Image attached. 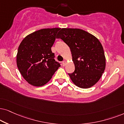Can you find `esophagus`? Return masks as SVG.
<instances>
[{"mask_svg":"<svg viewBox=\"0 0 124 124\" xmlns=\"http://www.w3.org/2000/svg\"><path fill=\"white\" fill-rule=\"evenodd\" d=\"M66 61L65 60H64L63 62H62V65H63V66H65V65H66Z\"/></svg>","mask_w":124,"mask_h":124,"instance_id":"obj_1","label":"esophagus"}]
</instances>
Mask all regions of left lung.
<instances>
[{"label":"left lung","mask_w":124,"mask_h":124,"mask_svg":"<svg viewBox=\"0 0 124 124\" xmlns=\"http://www.w3.org/2000/svg\"><path fill=\"white\" fill-rule=\"evenodd\" d=\"M57 38L71 52L75 70L68 74L72 82L82 88L95 85L105 68L104 52L99 40L86 31L75 28H62Z\"/></svg>","instance_id":"left-lung-1"}]
</instances>
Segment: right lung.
I'll list each match as a JSON object with an SVG mask.
<instances>
[{"mask_svg": "<svg viewBox=\"0 0 124 124\" xmlns=\"http://www.w3.org/2000/svg\"><path fill=\"white\" fill-rule=\"evenodd\" d=\"M61 28L42 29L23 39L18 48L16 62L20 72L30 85L40 87L47 83L60 63L54 59L51 47Z\"/></svg>", "mask_w": 124, "mask_h": 124, "instance_id": "right-lung-1", "label": "right lung"}]
</instances>
